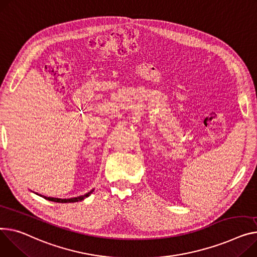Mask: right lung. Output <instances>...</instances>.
Wrapping results in <instances>:
<instances>
[{"label": "right lung", "mask_w": 257, "mask_h": 257, "mask_svg": "<svg viewBox=\"0 0 257 257\" xmlns=\"http://www.w3.org/2000/svg\"><path fill=\"white\" fill-rule=\"evenodd\" d=\"M93 191H94V189L91 190L90 192H88L87 194H84V195H81V196H78V197H73V198H68V199H66V198H65V199H62V198H55V197H47V196H43V195H40V196L44 197V198L47 199V200L55 201V202H76V201H80V200L84 199L85 197L90 196Z\"/></svg>", "instance_id": "obj_1"}]
</instances>
